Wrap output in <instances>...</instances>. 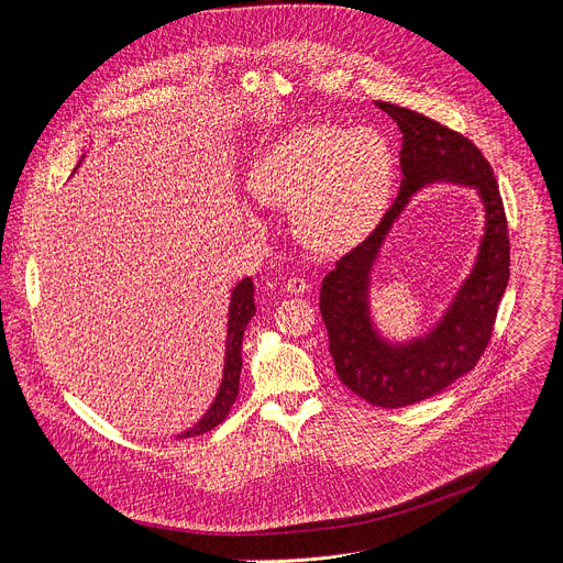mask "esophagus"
Masks as SVG:
<instances>
[{
    "mask_svg": "<svg viewBox=\"0 0 563 563\" xmlns=\"http://www.w3.org/2000/svg\"><path fill=\"white\" fill-rule=\"evenodd\" d=\"M285 289H287L289 294H305V291L309 289V283H307L305 278H298V276H294V278H289V280H287Z\"/></svg>",
    "mask_w": 563,
    "mask_h": 563,
    "instance_id": "34e87169",
    "label": "esophagus"
}]
</instances>
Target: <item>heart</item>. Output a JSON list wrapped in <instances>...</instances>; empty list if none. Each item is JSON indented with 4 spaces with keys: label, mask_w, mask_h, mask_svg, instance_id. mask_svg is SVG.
I'll return each instance as SVG.
<instances>
[{
    "label": "heart",
    "mask_w": 563,
    "mask_h": 563,
    "mask_svg": "<svg viewBox=\"0 0 563 563\" xmlns=\"http://www.w3.org/2000/svg\"><path fill=\"white\" fill-rule=\"evenodd\" d=\"M250 189L265 207H291V231L320 254L361 240L378 220L394 185V155L374 129L300 126L252 165Z\"/></svg>",
    "instance_id": "heart-1"
}]
</instances>
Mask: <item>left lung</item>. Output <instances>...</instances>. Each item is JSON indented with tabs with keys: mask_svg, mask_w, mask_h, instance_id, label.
I'll return each instance as SVG.
<instances>
[{
	"mask_svg": "<svg viewBox=\"0 0 563 563\" xmlns=\"http://www.w3.org/2000/svg\"><path fill=\"white\" fill-rule=\"evenodd\" d=\"M404 133L398 196L378 227L323 278L320 313L330 354L347 389L376 408H406L452 385L486 352L510 278L508 220L493 167L467 137L406 107L376 102ZM472 186L485 202L487 227L473 272L440 323L419 340L389 344L368 316V280L390 224L423 186Z\"/></svg>",
	"mask_w": 563,
	"mask_h": 563,
	"instance_id": "left-lung-1",
	"label": "left lung"
}]
</instances>
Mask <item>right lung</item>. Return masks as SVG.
I'll return each instance as SVG.
<instances>
[{
	"label": "right lung",
	"mask_w": 563,
	"mask_h": 563,
	"mask_svg": "<svg viewBox=\"0 0 563 563\" xmlns=\"http://www.w3.org/2000/svg\"><path fill=\"white\" fill-rule=\"evenodd\" d=\"M256 313V305H254V283L252 278H243L240 280L233 291H231V302H229V320H227V352H224V369H222V383L220 389L213 398L211 408L207 410V415L189 430L180 432L176 439H189V437H198L205 434L209 430H213L216 426H220L224 421V417L229 415L233 400L238 396V385H240V369H243V336L245 330L250 325V320Z\"/></svg>",
	"instance_id": "1"
}]
</instances>
